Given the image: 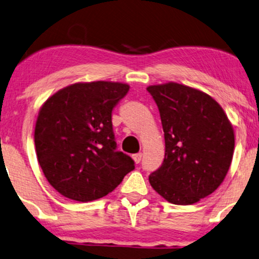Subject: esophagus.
<instances>
[{"mask_svg":"<svg viewBox=\"0 0 259 259\" xmlns=\"http://www.w3.org/2000/svg\"><path fill=\"white\" fill-rule=\"evenodd\" d=\"M133 159H134V161H135L136 163H140L141 162V159H142V154H141V153L134 154Z\"/></svg>","mask_w":259,"mask_h":259,"instance_id":"1","label":"esophagus"}]
</instances>
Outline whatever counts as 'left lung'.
<instances>
[{"label":"left lung","instance_id":"1","mask_svg":"<svg viewBox=\"0 0 259 259\" xmlns=\"http://www.w3.org/2000/svg\"><path fill=\"white\" fill-rule=\"evenodd\" d=\"M147 91L165 136V158L150 173V185L173 204H194L224 182L233 158V127L222 107L201 91L175 82Z\"/></svg>","mask_w":259,"mask_h":259}]
</instances>
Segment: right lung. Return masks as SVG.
<instances>
[{
    "instance_id": "1",
    "label": "right lung",
    "mask_w": 259,
    "mask_h": 259,
    "mask_svg": "<svg viewBox=\"0 0 259 259\" xmlns=\"http://www.w3.org/2000/svg\"><path fill=\"white\" fill-rule=\"evenodd\" d=\"M129 86L97 81L75 83L49 98L39 111L34 143L48 182L74 201L90 202L113 191L135 168L117 150L112 111Z\"/></svg>"
}]
</instances>
